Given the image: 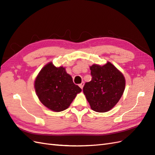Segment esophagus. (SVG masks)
Masks as SVG:
<instances>
[{
	"mask_svg": "<svg viewBox=\"0 0 155 155\" xmlns=\"http://www.w3.org/2000/svg\"><path fill=\"white\" fill-rule=\"evenodd\" d=\"M79 86H80V87L81 88V89H82V88H83V87H84V82H82L81 84H79L78 85Z\"/></svg>",
	"mask_w": 155,
	"mask_h": 155,
	"instance_id": "obj_1",
	"label": "esophagus"
}]
</instances>
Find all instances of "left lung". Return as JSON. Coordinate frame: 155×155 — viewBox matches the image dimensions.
<instances>
[{"mask_svg":"<svg viewBox=\"0 0 155 155\" xmlns=\"http://www.w3.org/2000/svg\"><path fill=\"white\" fill-rule=\"evenodd\" d=\"M91 81L83 87L84 94L91 108L97 112H107L112 109L123 95L125 78L123 73L110 62L90 67Z\"/></svg>","mask_w":155,"mask_h":155,"instance_id":"left-lung-1","label":"left lung"}]
</instances>
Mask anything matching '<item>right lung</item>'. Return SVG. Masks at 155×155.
Listing matches in <instances>:
<instances>
[{"label":"right lung","instance_id":"right-lung-1","mask_svg":"<svg viewBox=\"0 0 155 155\" xmlns=\"http://www.w3.org/2000/svg\"><path fill=\"white\" fill-rule=\"evenodd\" d=\"M34 88L41 103L52 111H64L70 106L81 88L75 85L65 68L56 67L52 61L41 69L34 81Z\"/></svg>","mask_w":155,"mask_h":155}]
</instances>
